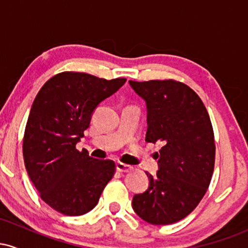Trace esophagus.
I'll use <instances>...</instances> for the list:
<instances>
[{
    "instance_id": "1",
    "label": "esophagus",
    "mask_w": 248,
    "mask_h": 248,
    "mask_svg": "<svg viewBox=\"0 0 248 248\" xmlns=\"http://www.w3.org/2000/svg\"><path fill=\"white\" fill-rule=\"evenodd\" d=\"M132 169L133 167L128 166V164L121 163V162H118V163H116V170H118L119 172H129Z\"/></svg>"
}]
</instances>
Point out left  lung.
Instances as JSON below:
<instances>
[{"instance_id": "8db88e82", "label": "left lung", "mask_w": 248, "mask_h": 248, "mask_svg": "<svg viewBox=\"0 0 248 248\" xmlns=\"http://www.w3.org/2000/svg\"><path fill=\"white\" fill-rule=\"evenodd\" d=\"M146 101V141L161 142L158 171L147 173L149 187L135 195L133 209L153 225L177 223L190 215L205 195L215 169V135L203 101L181 81H133Z\"/></svg>"}]
</instances>
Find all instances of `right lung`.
<instances>
[{"label": "right lung", "instance_id": "1", "mask_svg": "<svg viewBox=\"0 0 248 248\" xmlns=\"http://www.w3.org/2000/svg\"><path fill=\"white\" fill-rule=\"evenodd\" d=\"M124 82L126 78L106 80L66 71L49 79L36 95L25 126L24 163L41 198L56 211H91L114 176V161L91 157L76 144L96 106Z\"/></svg>", "mask_w": 248, "mask_h": 248}]
</instances>
